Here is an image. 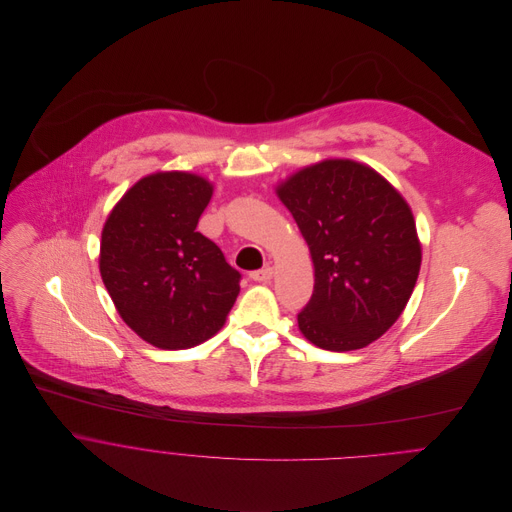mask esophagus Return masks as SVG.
Returning a JSON list of instances; mask_svg holds the SVG:
<instances>
[{"mask_svg": "<svg viewBox=\"0 0 512 512\" xmlns=\"http://www.w3.org/2000/svg\"><path fill=\"white\" fill-rule=\"evenodd\" d=\"M272 274H274V270L270 266H266L262 270L250 272V280H254V282H268L272 278Z\"/></svg>", "mask_w": 512, "mask_h": 512, "instance_id": "obj_1", "label": "esophagus"}]
</instances>
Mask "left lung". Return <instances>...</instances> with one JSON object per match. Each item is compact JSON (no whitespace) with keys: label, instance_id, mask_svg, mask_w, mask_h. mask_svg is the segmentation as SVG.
<instances>
[{"label":"left lung","instance_id":"8db88e82","mask_svg":"<svg viewBox=\"0 0 512 512\" xmlns=\"http://www.w3.org/2000/svg\"><path fill=\"white\" fill-rule=\"evenodd\" d=\"M315 268L299 331L325 351H355L384 335L414 292L422 248L402 195L374 169L327 159L278 187Z\"/></svg>","mask_w":512,"mask_h":512}]
</instances>
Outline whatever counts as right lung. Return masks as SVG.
<instances>
[{
	"mask_svg": "<svg viewBox=\"0 0 512 512\" xmlns=\"http://www.w3.org/2000/svg\"><path fill=\"white\" fill-rule=\"evenodd\" d=\"M213 185L193 173L140 179L102 230L100 274L120 317L159 349L211 339L240 292V272L197 232Z\"/></svg>",
	"mask_w": 512,
	"mask_h": 512,
	"instance_id": "add662e5",
	"label": "right lung"
}]
</instances>
